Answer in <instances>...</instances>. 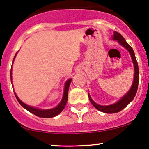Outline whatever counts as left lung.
Segmentation results:
<instances>
[{"label":"left lung","instance_id":"8db88e82","mask_svg":"<svg viewBox=\"0 0 149 149\" xmlns=\"http://www.w3.org/2000/svg\"><path fill=\"white\" fill-rule=\"evenodd\" d=\"M112 39H113L114 40H118V42H119L120 44L122 45L124 47H125L126 49L129 51L130 55H131L132 61H133V64H134L135 74L133 85H132L131 88L129 90L127 94H126L120 101H118V102L114 104L108 105V106H102V105H99L94 102L91 100V97L88 95V98H89L90 102H91V103L92 104L93 106H94L96 109L101 111V112H104V113L108 114L116 113V112H120L122 109H124L127 104H129V103L134 99L135 96H136V92H137L138 86H139V65H138V63L137 61H136V56H135V53L133 48L126 42L124 37H123L120 33L117 32V31H115V32H114V35L112 36Z\"/></svg>","mask_w":149,"mask_h":149}]
</instances>
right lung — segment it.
I'll return each mask as SVG.
<instances>
[{"instance_id": "1", "label": "right lung", "mask_w": 149, "mask_h": 149, "mask_svg": "<svg viewBox=\"0 0 149 149\" xmlns=\"http://www.w3.org/2000/svg\"><path fill=\"white\" fill-rule=\"evenodd\" d=\"M16 55H15L14 58L15 57H16ZM14 58H13V59H14ZM70 82H71V79H69V80H68L67 81H66V83L65 84V89H64V94H63V97L62 101H61V103L58 104V107H56L55 108H53V109H37V108H34V107H32L28 106V105H26V104L22 102L18 98L16 94H15V93L14 94L19 104H20L24 108H25L26 110H28L29 112H31V113L34 114V115H35L36 116L40 117V118H53V117L56 116V115H58V114L61 113V112L63 110L64 108H65V104L68 101V88H69V86H70Z\"/></svg>"}]
</instances>
